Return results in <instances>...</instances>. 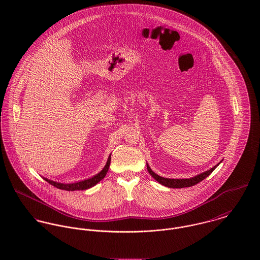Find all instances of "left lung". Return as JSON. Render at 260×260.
I'll return each instance as SVG.
<instances>
[{
	"label": "left lung",
	"instance_id": "left-lung-1",
	"mask_svg": "<svg viewBox=\"0 0 260 260\" xmlns=\"http://www.w3.org/2000/svg\"><path fill=\"white\" fill-rule=\"evenodd\" d=\"M221 161L218 164H216L214 167L210 168L209 170H207V171H205L203 173H200V174H198V175H196L194 177H191V178H183V179H172V178L161 177V176H159L158 174H156L155 172L152 171V169L150 168L148 163H146V165H147V170H148L150 175L157 182H159L160 184L166 186V187H169V188H184V187H190V186L195 185V184L199 183L200 181H202L203 179H205L206 177H208L213 172V170L221 163Z\"/></svg>",
	"mask_w": 260,
	"mask_h": 260
}]
</instances>
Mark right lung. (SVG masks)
Instances as JSON below:
<instances>
[{
	"label": "right lung",
	"instance_id": "obj_1",
	"mask_svg": "<svg viewBox=\"0 0 260 260\" xmlns=\"http://www.w3.org/2000/svg\"><path fill=\"white\" fill-rule=\"evenodd\" d=\"M110 162H111V154L108 157L107 163L104 166V168L96 175H94L91 178L82 180V181H78V182H74V183H61V182H57V181H53L51 179H48L46 177H43L48 183H50L51 185L55 186L59 189L62 190H67V191H74V190H86L89 189L93 186L96 185L98 182H100L107 174L108 170H109V166H110Z\"/></svg>",
	"mask_w": 260,
	"mask_h": 260
}]
</instances>
